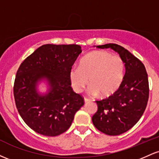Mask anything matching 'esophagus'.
I'll return each mask as SVG.
<instances>
[{
	"instance_id": "obj_1",
	"label": "esophagus",
	"mask_w": 159,
	"mask_h": 159,
	"mask_svg": "<svg viewBox=\"0 0 159 159\" xmlns=\"http://www.w3.org/2000/svg\"><path fill=\"white\" fill-rule=\"evenodd\" d=\"M84 100L85 103H87V102H90V99H89V98H84Z\"/></svg>"
}]
</instances>
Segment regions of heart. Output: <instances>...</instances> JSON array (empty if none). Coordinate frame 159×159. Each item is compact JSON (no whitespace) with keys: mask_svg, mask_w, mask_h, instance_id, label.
<instances>
[{"mask_svg":"<svg viewBox=\"0 0 159 159\" xmlns=\"http://www.w3.org/2000/svg\"><path fill=\"white\" fill-rule=\"evenodd\" d=\"M69 81L75 92L81 93L88 84V93L108 97L119 89L124 77V63L119 55L93 51L82 58L79 67L69 71Z\"/></svg>","mask_w":159,"mask_h":159,"instance_id":"b5f03b06","label":"heart"}]
</instances>
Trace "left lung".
Wrapping results in <instances>:
<instances>
[{"label":"left lung","mask_w":159,"mask_h":159,"mask_svg":"<svg viewBox=\"0 0 159 159\" xmlns=\"http://www.w3.org/2000/svg\"><path fill=\"white\" fill-rule=\"evenodd\" d=\"M111 48L120 54L125 66L123 82L114 94L96 101L98 110L92 117L95 127L108 135H119L138 123L149 98L148 75L145 66L136 57L119 45H97Z\"/></svg>","instance_id":"1"}]
</instances>
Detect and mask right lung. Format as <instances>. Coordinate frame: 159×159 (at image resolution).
<instances>
[{
    "label": "right lung",
    "mask_w": 159,
    "mask_h": 159,
    "mask_svg": "<svg viewBox=\"0 0 159 159\" xmlns=\"http://www.w3.org/2000/svg\"><path fill=\"white\" fill-rule=\"evenodd\" d=\"M82 52L78 45H43L22 62L14 84L16 105L25 123L45 136H57L72 125L84 98L71 87L69 71ZM44 83L45 92L39 91Z\"/></svg>",
    "instance_id": "obj_1"
}]
</instances>
